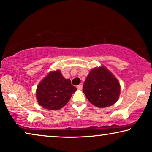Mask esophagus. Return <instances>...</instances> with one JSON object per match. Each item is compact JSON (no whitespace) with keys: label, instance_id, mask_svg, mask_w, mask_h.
I'll list each match as a JSON object with an SVG mask.
<instances>
[{"label":"esophagus","instance_id":"34e87169","mask_svg":"<svg viewBox=\"0 0 152 152\" xmlns=\"http://www.w3.org/2000/svg\"><path fill=\"white\" fill-rule=\"evenodd\" d=\"M77 88L79 89V90H82V84L78 85V86H77Z\"/></svg>","mask_w":152,"mask_h":152}]
</instances>
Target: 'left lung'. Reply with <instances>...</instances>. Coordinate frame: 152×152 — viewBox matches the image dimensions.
I'll list each match as a JSON object with an SVG mask.
<instances>
[{
    "instance_id": "1",
    "label": "left lung",
    "mask_w": 152,
    "mask_h": 152,
    "mask_svg": "<svg viewBox=\"0 0 152 152\" xmlns=\"http://www.w3.org/2000/svg\"><path fill=\"white\" fill-rule=\"evenodd\" d=\"M83 93L92 104L99 108L107 107L114 104L119 98L120 83L102 66L91 70L83 86Z\"/></svg>"
}]
</instances>
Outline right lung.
Wrapping results in <instances>:
<instances>
[{
  "instance_id": "add662e5",
  "label": "right lung",
  "mask_w": 152,
  "mask_h": 152,
  "mask_svg": "<svg viewBox=\"0 0 152 152\" xmlns=\"http://www.w3.org/2000/svg\"><path fill=\"white\" fill-rule=\"evenodd\" d=\"M76 90L70 79L64 78L59 70L51 71L37 86V102L44 109H60L68 103Z\"/></svg>"
}]
</instances>
